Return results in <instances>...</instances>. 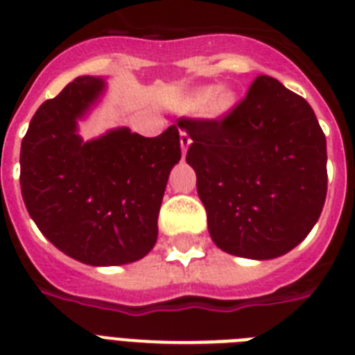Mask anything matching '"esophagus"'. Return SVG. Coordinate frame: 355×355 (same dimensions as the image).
<instances>
[{
	"instance_id": "obj_1",
	"label": "esophagus",
	"mask_w": 355,
	"mask_h": 355,
	"mask_svg": "<svg viewBox=\"0 0 355 355\" xmlns=\"http://www.w3.org/2000/svg\"><path fill=\"white\" fill-rule=\"evenodd\" d=\"M189 144H191V138H189V134L186 130L180 128V147H182V153L186 155V150H188Z\"/></svg>"
}]
</instances>
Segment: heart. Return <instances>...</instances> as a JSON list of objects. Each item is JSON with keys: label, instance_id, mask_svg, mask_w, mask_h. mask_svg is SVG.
<instances>
[{"label": "heart", "instance_id": "b5f03b06", "mask_svg": "<svg viewBox=\"0 0 355 355\" xmlns=\"http://www.w3.org/2000/svg\"><path fill=\"white\" fill-rule=\"evenodd\" d=\"M208 96H210V90H202L200 94H197V96L191 99V105H199V103L205 101ZM230 103H232V99H230V96H228L227 92H219V94L216 96V99H214V105H211V112L214 114L225 112V110L230 107Z\"/></svg>", "mask_w": 355, "mask_h": 355}]
</instances>
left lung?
<instances>
[{"mask_svg": "<svg viewBox=\"0 0 355 355\" xmlns=\"http://www.w3.org/2000/svg\"><path fill=\"white\" fill-rule=\"evenodd\" d=\"M217 247L234 256L278 258L319 221L326 200V136L313 108L269 75L225 116L180 118Z\"/></svg>", "mask_w": 355, "mask_h": 355, "instance_id": "1", "label": "left lung"}]
</instances>
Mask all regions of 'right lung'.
Listing matches in <instances>:
<instances>
[{"label": "right lung", "mask_w": 355, "mask_h": 355, "mask_svg": "<svg viewBox=\"0 0 355 355\" xmlns=\"http://www.w3.org/2000/svg\"><path fill=\"white\" fill-rule=\"evenodd\" d=\"M103 86L77 77L42 103L21 139L19 186L36 227L64 254L123 265L155 247L169 171L182 156L180 134L177 125L156 138L118 128L83 141L77 119Z\"/></svg>", "instance_id": "add662e5"}]
</instances>
